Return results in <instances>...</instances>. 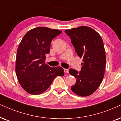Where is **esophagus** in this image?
Returning a JSON list of instances; mask_svg holds the SVG:
<instances>
[{
    "label": "esophagus",
    "instance_id": "obj_1",
    "mask_svg": "<svg viewBox=\"0 0 121 121\" xmlns=\"http://www.w3.org/2000/svg\"><path fill=\"white\" fill-rule=\"evenodd\" d=\"M64 71L65 72V73H69V70L68 69H64Z\"/></svg>",
    "mask_w": 121,
    "mask_h": 121
}]
</instances>
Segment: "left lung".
I'll return each instance as SVG.
<instances>
[{
    "mask_svg": "<svg viewBox=\"0 0 121 121\" xmlns=\"http://www.w3.org/2000/svg\"><path fill=\"white\" fill-rule=\"evenodd\" d=\"M65 32L83 61L80 71L69 70L70 74L76 78L71 89L81 97L90 95L98 88L104 75L106 56L103 40L98 33L86 26L66 30Z\"/></svg>",
    "mask_w": 121,
    "mask_h": 121,
    "instance_id": "1",
    "label": "left lung"
}]
</instances>
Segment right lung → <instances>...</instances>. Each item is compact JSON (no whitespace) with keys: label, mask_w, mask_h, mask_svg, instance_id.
Returning <instances> with one entry per match:
<instances>
[{"label":"right lung","mask_w":121,"mask_h":121,"mask_svg":"<svg viewBox=\"0 0 121 121\" xmlns=\"http://www.w3.org/2000/svg\"><path fill=\"white\" fill-rule=\"evenodd\" d=\"M62 31L37 27L27 32L18 47L16 72L20 85L30 94H40L49 88L57 76H64L63 68L45 64L52 39Z\"/></svg>","instance_id":"right-lung-1"}]
</instances>
